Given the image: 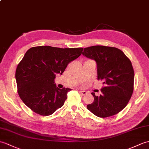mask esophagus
I'll return each instance as SVG.
<instances>
[{
  "label": "esophagus",
  "instance_id": "esophagus-1",
  "mask_svg": "<svg viewBox=\"0 0 149 149\" xmlns=\"http://www.w3.org/2000/svg\"><path fill=\"white\" fill-rule=\"evenodd\" d=\"M79 93H80L81 95H82V96H84V95L88 94V92L86 91H79Z\"/></svg>",
  "mask_w": 149,
  "mask_h": 149
}]
</instances>
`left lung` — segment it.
<instances>
[{"mask_svg":"<svg viewBox=\"0 0 149 149\" xmlns=\"http://www.w3.org/2000/svg\"><path fill=\"white\" fill-rule=\"evenodd\" d=\"M86 57L97 63L98 80L103 81L102 94L94 96V102L87 109L99 117L116 115L125 108L134 89V70L130 59L118 48L103 46L86 47Z\"/></svg>","mask_w":149,"mask_h":149,"instance_id":"8db88e82","label":"left lung"}]
</instances>
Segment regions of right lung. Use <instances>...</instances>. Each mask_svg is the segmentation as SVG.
<instances>
[{
	"label": "right lung",
	"instance_id": "right-lung-1",
	"mask_svg": "<svg viewBox=\"0 0 149 149\" xmlns=\"http://www.w3.org/2000/svg\"><path fill=\"white\" fill-rule=\"evenodd\" d=\"M82 47L59 48L49 46L31 47L17 66L15 77L20 98L33 112L53 114L63 105L71 89L56 88V74L81 56Z\"/></svg>",
	"mask_w": 149,
	"mask_h": 149
}]
</instances>
